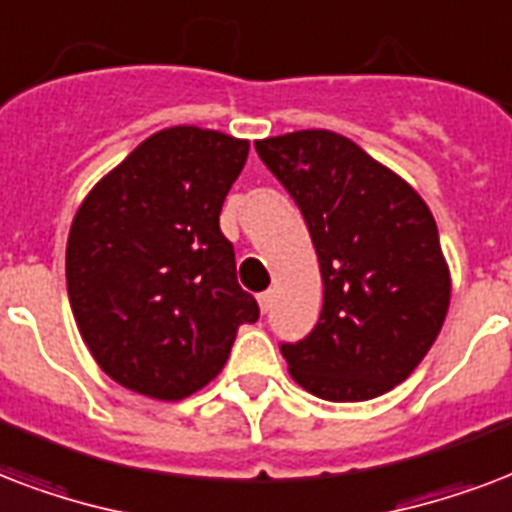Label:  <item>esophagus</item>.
Wrapping results in <instances>:
<instances>
[{"label": "esophagus", "instance_id": "1", "mask_svg": "<svg viewBox=\"0 0 512 512\" xmlns=\"http://www.w3.org/2000/svg\"><path fill=\"white\" fill-rule=\"evenodd\" d=\"M272 299H275V293L272 291H264L259 296V310H261V315H267L269 310H272Z\"/></svg>", "mask_w": 512, "mask_h": 512}]
</instances>
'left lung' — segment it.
Segmentation results:
<instances>
[{
  "label": "left lung",
  "instance_id": "1",
  "mask_svg": "<svg viewBox=\"0 0 512 512\" xmlns=\"http://www.w3.org/2000/svg\"><path fill=\"white\" fill-rule=\"evenodd\" d=\"M310 227L323 310L307 339L283 344L288 374L334 403L384 395L411 376L449 312L451 272L414 186L334 130L256 141Z\"/></svg>",
  "mask_w": 512,
  "mask_h": 512
}]
</instances>
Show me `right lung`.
<instances>
[{"instance_id":"obj_1","label":"right lung","mask_w":512,"mask_h":512,"mask_svg":"<svg viewBox=\"0 0 512 512\" xmlns=\"http://www.w3.org/2000/svg\"><path fill=\"white\" fill-rule=\"evenodd\" d=\"M248 149L221 130L165 128L74 213L66 288L79 336L101 371L138 395H194L221 374L237 328L259 320L219 229Z\"/></svg>"}]
</instances>
